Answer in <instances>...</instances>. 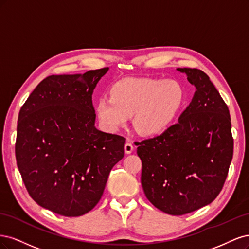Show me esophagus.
Masks as SVG:
<instances>
[{
	"label": "esophagus",
	"instance_id": "34e87169",
	"mask_svg": "<svg viewBox=\"0 0 249 249\" xmlns=\"http://www.w3.org/2000/svg\"><path fill=\"white\" fill-rule=\"evenodd\" d=\"M124 149H125V153H126V154H130V153H132V151H133L134 147H133L132 143H131L129 141H128V142L125 143Z\"/></svg>",
	"mask_w": 249,
	"mask_h": 249
}]
</instances>
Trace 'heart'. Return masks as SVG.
<instances>
[{
	"label": "heart",
	"instance_id": "obj_1",
	"mask_svg": "<svg viewBox=\"0 0 249 249\" xmlns=\"http://www.w3.org/2000/svg\"><path fill=\"white\" fill-rule=\"evenodd\" d=\"M185 101V90L178 82L128 77L110 88V96H101L96 114L108 131H118L133 116L136 130L156 136L173 125Z\"/></svg>",
	"mask_w": 249,
	"mask_h": 249
}]
</instances>
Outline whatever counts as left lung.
Listing matches in <instances>:
<instances>
[{
  "instance_id": "left-lung-1",
  "label": "left lung",
  "mask_w": 249,
  "mask_h": 249,
  "mask_svg": "<svg viewBox=\"0 0 249 249\" xmlns=\"http://www.w3.org/2000/svg\"><path fill=\"white\" fill-rule=\"evenodd\" d=\"M196 92L189 106L161 135L136 142L143 192L157 209L183 215L219 195L232 158L230 110L205 72L177 68Z\"/></svg>"
}]
</instances>
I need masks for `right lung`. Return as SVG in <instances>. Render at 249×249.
Masks as SVG:
<instances>
[{"instance_id": "add662e5", "label": "right lung", "mask_w": 249, "mask_h": 249, "mask_svg": "<svg viewBox=\"0 0 249 249\" xmlns=\"http://www.w3.org/2000/svg\"><path fill=\"white\" fill-rule=\"evenodd\" d=\"M108 68L44 78L19 110L15 156L31 197L76 217L97 205L124 157L123 136L95 127L92 95Z\"/></svg>"}]
</instances>
